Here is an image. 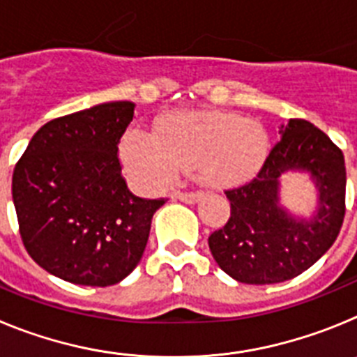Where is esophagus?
Wrapping results in <instances>:
<instances>
[{
  "mask_svg": "<svg viewBox=\"0 0 357 357\" xmlns=\"http://www.w3.org/2000/svg\"><path fill=\"white\" fill-rule=\"evenodd\" d=\"M202 197H204L202 193H178L175 198L184 202V204H197V202L202 200Z\"/></svg>",
  "mask_w": 357,
  "mask_h": 357,
  "instance_id": "obj_1",
  "label": "esophagus"
}]
</instances>
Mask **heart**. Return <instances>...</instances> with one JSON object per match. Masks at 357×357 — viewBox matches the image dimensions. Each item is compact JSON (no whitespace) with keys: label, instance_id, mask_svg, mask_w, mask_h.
<instances>
[{"label":"heart","instance_id":"1","mask_svg":"<svg viewBox=\"0 0 357 357\" xmlns=\"http://www.w3.org/2000/svg\"><path fill=\"white\" fill-rule=\"evenodd\" d=\"M123 164L135 184L164 189L182 169L197 168L209 188L252 181L268 157V134L257 121L222 110L169 112L155 134L132 130L121 143Z\"/></svg>","mask_w":357,"mask_h":357}]
</instances>
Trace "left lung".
<instances>
[{"label": "left lung", "instance_id": "left-lung-1", "mask_svg": "<svg viewBox=\"0 0 357 357\" xmlns=\"http://www.w3.org/2000/svg\"><path fill=\"white\" fill-rule=\"evenodd\" d=\"M279 134L254 181L225 191L229 222L209 236L218 266L245 284H275L301 275L333 247L345 216L342 150L305 119H289ZM289 171L307 172L317 188V207L309 218L280 204V176Z\"/></svg>", "mask_w": 357, "mask_h": 357}]
</instances>
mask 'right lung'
I'll use <instances>...</instances> for the list:
<instances>
[{
  "instance_id": "1",
  "label": "right lung",
  "mask_w": 357,
  "mask_h": 357,
  "mask_svg": "<svg viewBox=\"0 0 357 357\" xmlns=\"http://www.w3.org/2000/svg\"><path fill=\"white\" fill-rule=\"evenodd\" d=\"M135 103L107 102L48 121L15 164L12 198L30 257L73 284L112 286L146 247L160 200L135 197L118 143Z\"/></svg>"
}]
</instances>
